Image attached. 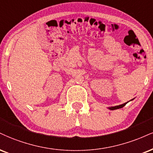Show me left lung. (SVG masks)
Wrapping results in <instances>:
<instances>
[{"label":"left lung","instance_id":"left-lung-1","mask_svg":"<svg viewBox=\"0 0 153 153\" xmlns=\"http://www.w3.org/2000/svg\"><path fill=\"white\" fill-rule=\"evenodd\" d=\"M133 100V99H132L131 100ZM128 102H129V101H128ZM128 102H126V103H123V104H122V105H117V106H114V107H110V108H109L110 110H116V109H119V108H123V107H124L125 105H126L128 103Z\"/></svg>","mask_w":153,"mask_h":153}]
</instances>
